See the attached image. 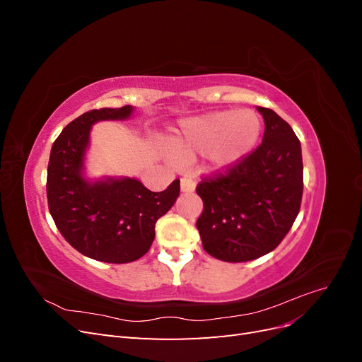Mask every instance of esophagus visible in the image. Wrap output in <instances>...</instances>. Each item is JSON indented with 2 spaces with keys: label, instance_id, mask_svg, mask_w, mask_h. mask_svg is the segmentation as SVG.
<instances>
[{
  "label": "esophagus",
  "instance_id": "34e87169",
  "mask_svg": "<svg viewBox=\"0 0 362 362\" xmlns=\"http://www.w3.org/2000/svg\"><path fill=\"white\" fill-rule=\"evenodd\" d=\"M194 189H196V182L192 178H189V177L181 178V192L192 193V192H194Z\"/></svg>",
  "mask_w": 362,
  "mask_h": 362
}]
</instances>
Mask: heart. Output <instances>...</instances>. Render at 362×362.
I'll return each instance as SVG.
<instances>
[{"instance_id": "1", "label": "heart", "mask_w": 362, "mask_h": 362, "mask_svg": "<svg viewBox=\"0 0 362 362\" xmlns=\"http://www.w3.org/2000/svg\"><path fill=\"white\" fill-rule=\"evenodd\" d=\"M261 122L254 112H213L184 120L173 139L181 158L204 154L216 170H226L242 161L257 145Z\"/></svg>"}]
</instances>
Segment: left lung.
Instances as JSON below:
<instances>
[{
    "label": "left lung",
    "instance_id": "left-lung-1",
    "mask_svg": "<svg viewBox=\"0 0 362 362\" xmlns=\"http://www.w3.org/2000/svg\"><path fill=\"white\" fill-rule=\"evenodd\" d=\"M264 117L262 144L235 166L204 178L196 193L204 210L196 228L206 254L228 261L257 259L275 249L300 210L303 163L300 141L275 112Z\"/></svg>",
    "mask_w": 362,
    "mask_h": 362
}]
</instances>
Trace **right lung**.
Returning <instances> with one entry per match:
<instances>
[{
    "instance_id": "obj_1",
    "label": "right lung",
    "mask_w": 362,
    "mask_h": 362,
    "mask_svg": "<svg viewBox=\"0 0 362 362\" xmlns=\"http://www.w3.org/2000/svg\"><path fill=\"white\" fill-rule=\"evenodd\" d=\"M131 113V105L105 107L74 119L52 144L48 163V208L60 234L80 254L113 264L146 254L157 221L180 196V180L156 193L134 178L90 182L83 177L92 125L98 120H124Z\"/></svg>"
}]
</instances>
